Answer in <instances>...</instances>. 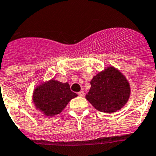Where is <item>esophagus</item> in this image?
Masks as SVG:
<instances>
[{"mask_svg": "<svg viewBox=\"0 0 156 156\" xmlns=\"http://www.w3.org/2000/svg\"><path fill=\"white\" fill-rule=\"evenodd\" d=\"M78 95H79L80 97H83V96H84V91H80V92L78 93Z\"/></svg>", "mask_w": 156, "mask_h": 156, "instance_id": "obj_1", "label": "esophagus"}]
</instances>
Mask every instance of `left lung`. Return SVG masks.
I'll return each mask as SVG.
<instances>
[{
    "label": "left lung",
    "instance_id": "8db88e82",
    "mask_svg": "<svg viewBox=\"0 0 156 156\" xmlns=\"http://www.w3.org/2000/svg\"><path fill=\"white\" fill-rule=\"evenodd\" d=\"M90 84L86 99L95 109L101 112H116L129 100V82L122 73L112 66L104 68V70L94 76Z\"/></svg>",
    "mask_w": 156,
    "mask_h": 156
}]
</instances>
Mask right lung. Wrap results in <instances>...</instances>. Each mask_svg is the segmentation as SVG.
I'll return each instance as SVG.
<instances>
[{
    "mask_svg": "<svg viewBox=\"0 0 156 156\" xmlns=\"http://www.w3.org/2000/svg\"><path fill=\"white\" fill-rule=\"evenodd\" d=\"M77 94L70 90L68 83L51 79L37 85L32 94V102L36 110L47 117L60 114Z\"/></svg>",
    "mask_w": 156,
    "mask_h": 156,
    "instance_id": "right-lung-1",
    "label": "right lung"
}]
</instances>
